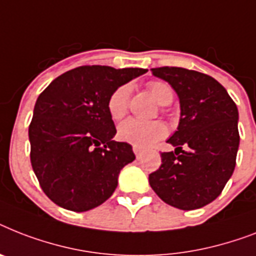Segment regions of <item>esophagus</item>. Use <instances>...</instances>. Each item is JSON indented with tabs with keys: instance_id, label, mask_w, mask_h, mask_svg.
Wrapping results in <instances>:
<instances>
[{
	"instance_id": "obj_1",
	"label": "esophagus",
	"mask_w": 256,
	"mask_h": 256,
	"mask_svg": "<svg viewBox=\"0 0 256 256\" xmlns=\"http://www.w3.org/2000/svg\"><path fill=\"white\" fill-rule=\"evenodd\" d=\"M132 151H134L135 156H136V158H139V156H140V155H142V148H140V147L132 146Z\"/></svg>"
}]
</instances>
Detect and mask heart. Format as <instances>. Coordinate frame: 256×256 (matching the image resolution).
<instances>
[{"label": "heart", "mask_w": 256, "mask_h": 256, "mask_svg": "<svg viewBox=\"0 0 256 256\" xmlns=\"http://www.w3.org/2000/svg\"><path fill=\"white\" fill-rule=\"evenodd\" d=\"M150 93L160 105H168L174 100V89L166 81L152 80L147 82ZM132 86L128 84L118 86L108 98V112L113 120H121L128 113ZM168 132L167 124L162 121H140L128 118L118 128V138L138 147H148L164 138Z\"/></svg>", "instance_id": "obj_1"}]
</instances>
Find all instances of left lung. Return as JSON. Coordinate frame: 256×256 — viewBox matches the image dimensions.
I'll use <instances>...</instances> for the list:
<instances>
[{
  "label": "left lung",
  "instance_id": "left-lung-1",
  "mask_svg": "<svg viewBox=\"0 0 256 256\" xmlns=\"http://www.w3.org/2000/svg\"><path fill=\"white\" fill-rule=\"evenodd\" d=\"M151 72L175 89L182 116L178 132L167 140L176 147L175 152L160 154L162 166L150 174V186L171 206L198 209L221 194L234 172L240 146L238 109L209 74L180 67Z\"/></svg>",
  "mask_w": 256,
  "mask_h": 256
}]
</instances>
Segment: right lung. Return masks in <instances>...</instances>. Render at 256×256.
I'll return each mask as SVG.
<instances>
[{"instance_id":"obj_1","label":"right lung","mask_w":256,"mask_h":256,"mask_svg":"<svg viewBox=\"0 0 256 256\" xmlns=\"http://www.w3.org/2000/svg\"><path fill=\"white\" fill-rule=\"evenodd\" d=\"M143 68L81 66L56 78L35 102L28 126L31 166L56 205L74 212L98 206L117 188L120 171L135 159L116 142L108 98Z\"/></svg>"}]
</instances>
